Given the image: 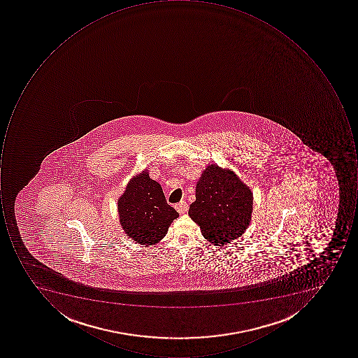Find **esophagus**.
Masks as SVG:
<instances>
[{
  "mask_svg": "<svg viewBox=\"0 0 358 358\" xmlns=\"http://www.w3.org/2000/svg\"><path fill=\"white\" fill-rule=\"evenodd\" d=\"M176 208L180 214H184V213L187 212L188 204L185 201H180L178 202V204H176Z\"/></svg>",
  "mask_w": 358,
  "mask_h": 358,
  "instance_id": "1",
  "label": "esophagus"
}]
</instances>
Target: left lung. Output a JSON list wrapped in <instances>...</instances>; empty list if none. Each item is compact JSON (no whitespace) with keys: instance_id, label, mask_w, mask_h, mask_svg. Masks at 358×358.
<instances>
[{"instance_id":"8db88e82","label":"left lung","mask_w":358,"mask_h":358,"mask_svg":"<svg viewBox=\"0 0 358 358\" xmlns=\"http://www.w3.org/2000/svg\"><path fill=\"white\" fill-rule=\"evenodd\" d=\"M252 212V192L234 171L206 166L188 210L204 238L216 246L229 243L248 229Z\"/></svg>"}]
</instances>
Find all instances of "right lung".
Here are the masks:
<instances>
[{
	"instance_id": "obj_1",
	"label": "right lung",
	"mask_w": 358,
	"mask_h": 358,
	"mask_svg": "<svg viewBox=\"0 0 358 358\" xmlns=\"http://www.w3.org/2000/svg\"><path fill=\"white\" fill-rule=\"evenodd\" d=\"M118 214L127 236L142 245L158 243L178 217V213L166 203L159 182L150 178L148 170L128 182L118 199Z\"/></svg>"
}]
</instances>
